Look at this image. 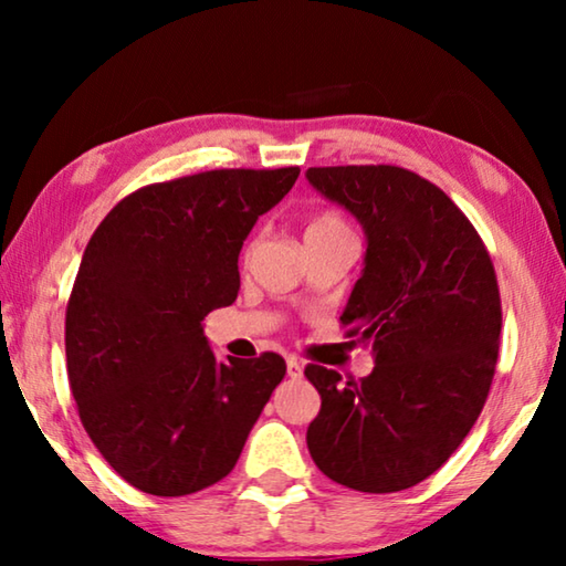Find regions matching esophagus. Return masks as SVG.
<instances>
[{
  "instance_id": "obj_1",
  "label": "esophagus",
  "mask_w": 566,
  "mask_h": 566,
  "mask_svg": "<svg viewBox=\"0 0 566 566\" xmlns=\"http://www.w3.org/2000/svg\"><path fill=\"white\" fill-rule=\"evenodd\" d=\"M286 375H290V377H302V364L296 361L294 357L286 359Z\"/></svg>"
}]
</instances>
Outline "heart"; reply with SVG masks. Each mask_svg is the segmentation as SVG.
<instances>
[{"mask_svg": "<svg viewBox=\"0 0 566 566\" xmlns=\"http://www.w3.org/2000/svg\"><path fill=\"white\" fill-rule=\"evenodd\" d=\"M339 232H352L349 224L344 222V217L337 212H317L310 217V222H306V239H314V237H329V234H339Z\"/></svg>", "mask_w": 566, "mask_h": 566, "instance_id": "1", "label": "heart"}]
</instances>
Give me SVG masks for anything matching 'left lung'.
I'll use <instances>...</instances> for the list:
<instances>
[{
  "label": "left lung",
  "mask_w": 566,
  "mask_h": 566,
  "mask_svg": "<svg viewBox=\"0 0 566 566\" xmlns=\"http://www.w3.org/2000/svg\"><path fill=\"white\" fill-rule=\"evenodd\" d=\"M306 179L367 234L339 322L375 354L361 381L306 364L322 397L306 447L349 490H409L454 454L490 395L502 332L494 264L462 209L415 171L310 167Z\"/></svg>",
  "instance_id": "8db88e82"
}]
</instances>
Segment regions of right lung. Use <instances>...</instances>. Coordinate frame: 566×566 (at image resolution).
I'll return each mask as SVG.
<instances>
[{
  "mask_svg": "<svg viewBox=\"0 0 566 566\" xmlns=\"http://www.w3.org/2000/svg\"><path fill=\"white\" fill-rule=\"evenodd\" d=\"M300 167L212 169L142 187L102 219L66 304V375L94 447L132 486L185 496L232 472L286 375L274 352L209 349L239 252Z\"/></svg>",
  "mask_w": 566,
  "mask_h": 566,
  "instance_id": "obj_1",
  "label": "right lung"
}]
</instances>
